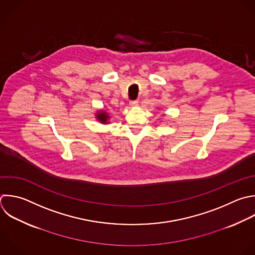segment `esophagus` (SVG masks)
I'll use <instances>...</instances> for the list:
<instances>
[{"instance_id":"34e87169","label":"esophagus","mask_w":255,"mask_h":255,"mask_svg":"<svg viewBox=\"0 0 255 255\" xmlns=\"http://www.w3.org/2000/svg\"><path fill=\"white\" fill-rule=\"evenodd\" d=\"M137 105H138V102H137V101H130V102H129V106L132 107V108H133V107H136Z\"/></svg>"}]
</instances>
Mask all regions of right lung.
I'll use <instances>...</instances> for the list:
<instances>
[{
	"mask_svg": "<svg viewBox=\"0 0 255 255\" xmlns=\"http://www.w3.org/2000/svg\"><path fill=\"white\" fill-rule=\"evenodd\" d=\"M97 121H99L103 125H108L110 124V115L105 111V110H100L96 113Z\"/></svg>",
	"mask_w": 255,
	"mask_h": 255,
	"instance_id": "1",
	"label": "right lung"
}]
</instances>
